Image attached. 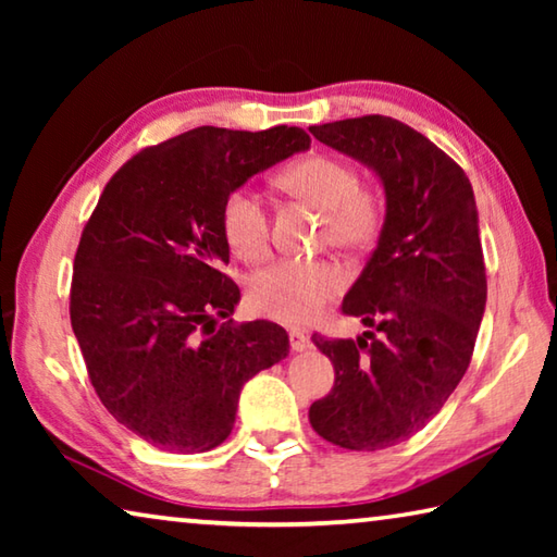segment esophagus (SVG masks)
<instances>
[{
	"instance_id": "obj_1",
	"label": "esophagus",
	"mask_w": 557,
	"mask_h": 557,
	"mask_svg": "<svg viewBox=\"0 0 557 557\" xmlns=\"http://www.w3.org/2000/svg\"><path fill=\"white\" fill-rule=\"evenodd\" d=\"M289 346H292V351L301 354L312 346V342H309V336L305 332H289Z\"/></svg>"
}]
</instances>
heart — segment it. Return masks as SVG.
Wrapping results in <instances>:
<instances>
[{
    "instance_id": "1",
    "label": "heart",
    "mask_w": 557,
    "mask_h": 557,
    "mask_svg": "<svg viewBox=\"0 0 557 557\" xmlns=\"http://www.w3.org/2000/svg\"><path fill=\"white\" fill-rule=\"evenodd\" d=\"M280 184L326 213L324 238L336 248L358 252L379 238L383 203L369 188H361L358 172L344 159L307 157L282 172ZM221 223L225 243L243 262L256 265L270 256V215L256 188L231 191ZM344 287L346 272L334 260H280L250 282L248 307L280 324L305 326L322 317Z\"/></svg>"
}]
</instances>
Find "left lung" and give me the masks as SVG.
Here are the masks:
<instances>
[{
	"instance_id": "left-lung-1",
	"label": "left lung",
	"mask_w": 557,
	"mask_h": 557,
	"mask_svg": "<svg viewBox=\"0 0 557 557\" xmlns=\"http://www.w3.org/2000/svg\"><path fill=\"white\" fill-rule=\"evenodd\" d=\"M309 132L369 166L385 191L379 245L342 305L373 332L312 336L336 381L309 422L344 449H385L425 428L469 369L486 307L474 191L455 159L400 120L366 115Z\"/></svg>"
}]
</instances>
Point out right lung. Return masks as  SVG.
Instances as JSON below:
<instances>
[{
	"instance_id": "obj_1",
	"label": "right lung",
	"mask_w": 557,
	"mask_h": 557,
	"mask_svg": "<svg viewBox=\"0 0 557 557\" xmlns=\"http://www.w3.org/2000/svg\"><path fill=\"white\" fill-rule=\"evenodd\" d=\"M299 127H196L110 178L73 262L71 326L108 412L149 445L209 451L231 435L243 385L289 354L282 326L233 324L223 203L309 149ZM219 318H225L223 325Z\"/></svg>"
}]
</instances>
